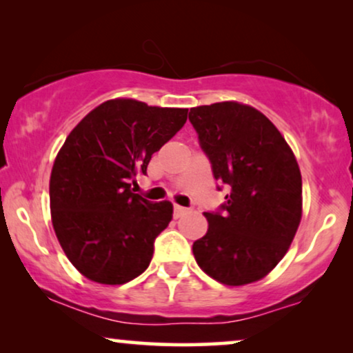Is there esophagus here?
I'll use <instances>...</instances> for the list:
<instances>
[{
  "label": "esophagus",
  "mask_w": 353,
  "mask_h": 353,
  "mask_svg": "<svg viewBox=\"0 0 353 353\" xmlns=\"http://www.w3.org/2000/svg\"><path fill=\"white\" fill-rule=\"evenodd\" d=\"M188 212H190V209H186V207H181V205H175V207H173V215H175L176 219H178V216L188 214Z\"/></svg>",
  "instance_id": "obj_1"
}]
</instances>
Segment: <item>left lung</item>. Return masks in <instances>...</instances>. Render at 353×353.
I'll list each match as a JSON object with an SVG mask.
<instances>
[{
    "mask_svg": "<svg viewBox=\"0 0 353 353\" xmlns=\"http://www.w3.org/2000/svg\"><path fill=\"white\" fill-rule=\"evenodd\" d=\"M190 122L226 202L205 212L209 230L192 244L216 281L262 279L288 252L302 216V176L278 128L257 109L233 101L192 108ZM221 186H216L221 190Z\"/></svg>",
    "mask_w": 353,
    "mask_h": 353,
    "instance_id": "1",
    "label": "left lung"
}]
</instances>
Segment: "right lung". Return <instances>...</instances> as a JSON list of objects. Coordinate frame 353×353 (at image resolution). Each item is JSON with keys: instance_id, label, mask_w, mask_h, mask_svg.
<instances>
[{"instance_id": "1", "label": "right lung", "mask_w": 353, "mask_h": 353, "mask_svg": "<svg viewBox=\"0 0 353 353\" xmlns=\"http://www.w3.org/2000/svg\"><path fill=\"white\" fill-rule=\"evenodd\" d=\"M188 109L105 101L67 137L50 180L51 216L67 259L101 284H123L151 263L154 241L172 220L168 201L132 192L148 163L186 123Z\"/></svg>"}]
</instances>
